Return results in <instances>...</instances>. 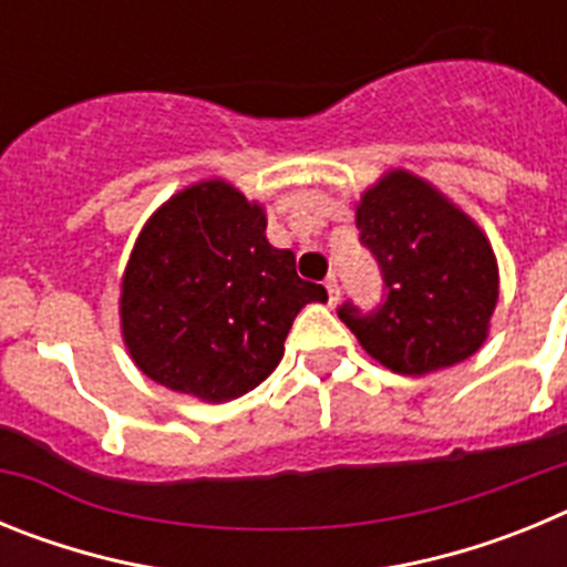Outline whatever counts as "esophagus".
<instances>
[{
	"label": "esophagus",
	"mask_w": 567,
	"mask_h": 567,
	"mask_svg": "<svg viewBox=\"0 0 567 567\" xmlns=\"http://www.w3.org/2000/svg\"><path fill=\"white\" fill-rule=\"evenodd\" d=\"M327 292H329V303H338L340 287H338V278H334V275H329L327 278Z\"/></svg>",
	"instance_id": "34e87169"
}]
</instances>
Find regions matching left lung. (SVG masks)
<instances>
[{"label": "left lung", "mask_w": 567, "mask_h": 567, "mask_svg": "<svg viewBox=\"0 0 567 567\" xmlns=\"http://www.w3.org/2000/svg\"><path fill=\"white\" fill-rule=\"evenodd\" d=\"M358 229L383 275V303L360 312L346 300L338 315L365 352L398 374L437 372L477 352L499 298L483 229L405 169L365 189Z\"/></svg>", "instance_id": "8db88e82"}]
</instances>
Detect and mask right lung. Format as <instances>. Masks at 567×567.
<instances>
[{
	"instance_id": "add662e5",
	"label": "right lung",
	"mask_w": 567,
	"mask_h": 567,
	"mask_svg": "<svg viewBox=\"0 0 567 567\" xmlns=\"http://www.w3.org/2000/svg\"><path fill=\"white\" fill-rule=\"evenodd\" d=\"M264 207L233 184H193L153 213L122 278V334L155 383L207 403L252 392L284 358L292 320L327 289L267 240Z\"/></svg>"
}]
</instances>
